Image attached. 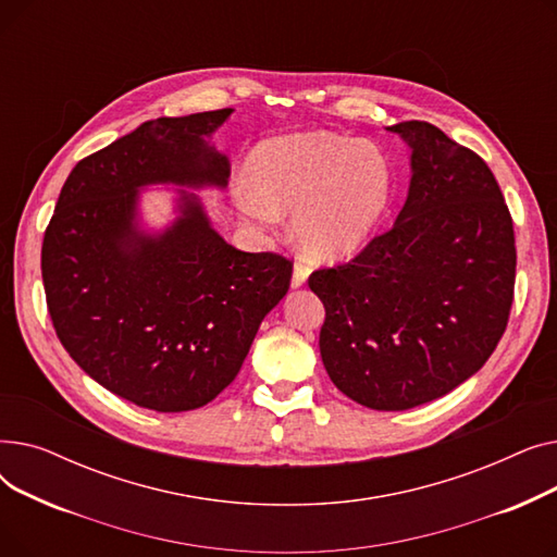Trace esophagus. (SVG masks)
<instances>
[{"mask_svg": "<svg viewBox=\"0 0 557 557\" xmlns=\"http://www.w3.org/2000/svg\"><path fill=\"white\" fill-rule=\"evenodd\" d=\"M309 273H311L309 263H305V261H298L296 267H294V275H290V286H294V288H300V286L307 282Z\"/></svg>", "mask_w": 557, "mask_h": 557, "instance_id": "34e87169", "label": "esophagus"}]
</instances>
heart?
I'll return each instance as SVG.
<instances>
[{
  "instance_id": "obj_1",
  "label": "heart",
  "mask_w": 557,
  "mask_h": 557,
  "mask_svg": "<svg viewBox=\"0 0 557 557\" xmlns=\"http://www.w3.org/2000/svg\"><path fill=\"white\" fill-rule=\"evenodd\" d=\"M248 181L232 185L242 216L271 230L294 210V237L315 261L361 250L384 221L395 191L382 146L336 133H288L259 141L248 156Z\"/></svg>"
}]
</instances>
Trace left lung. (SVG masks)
<instances>
[{"label":"left lung","mask_w":557,"mask_h":557,"mask_svg":"<svg viewBox=\"0 0 557 557\" xmlns=\"http://www.w3.org/2000/svg\"><path fill=\"white\" fill-rule=\"evenodd\" d=\"M411 149L395 225L352 261L315 271L320 357L334 386L374 411L451 393L502 341L515 294V230L490 166L426 122L388 128Z\"/></svg>","instance_id":"left-lung-1"}]
</instances>
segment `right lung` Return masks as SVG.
<instances>
[{"instance_id": "add662e5", "label": "right lung", "mask_w": 557, "mask_h": 557, "mask_svg": "<svg viewBox=\"0 0 557 557\" xmlns=\"http://www.w3.org/2000/svg\"><path fill=\"white\" fill-rule=\"evenodd\" d=\"M230 114L160 116L87 156L45 232L58 338L97 384L158 413L194 411L230 386L290 284L288 259L230 246L187 191L227 187V158L210 137ZM151 184L180 187V216L156 233L138 219Z\"/></svg>"}]
</instances>
